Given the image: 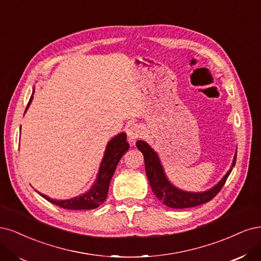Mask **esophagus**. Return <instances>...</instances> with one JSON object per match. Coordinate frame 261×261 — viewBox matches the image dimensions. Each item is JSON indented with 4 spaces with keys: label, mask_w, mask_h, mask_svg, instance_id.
<instances>
[{
    "label": "esophagus",
    "mask_w": 261,
    "mask_h": 261,
    "mask_svg": "<svg viewBox=\"0 0 261 261\" xmlns=\"http://www.w3.org/2000/svg\"><path fill=\"white\" fill-rule=\"evenodd\" d=\"M127 134H128L129 141L134 142V141H137L139 138H141L142 131L138 124H131L127 130Z\"/></svg>",
    "instance_id": "1"
}]
</instances>
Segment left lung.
<instances>
[{
	"label": "left lung",
	"mask_w": 261,
	"mask_h": 261,
	"mask_svg": "<svg viewBox=\"0 0 261 261\" xmlns=\"http://www.w3.org/2000/svg\"><path fill=\"white\" fill-rule=\"evenodd\" d=\"M137 147L139 148V150H141L142 154L144 155L145 171H146L149 186L152 188L154 195L157 197L159 201H162L164 205L170 208L184 209V208L196 207L199 205H203L205 203H208L209 200H212L218 193L221 191L226 179H228V176L232 171V169H230L228 173L223 176V179L218 183L216 187L206 192H201V193L184 192L174 188L172 184L167 180L157 154L154 152V149L147 144V143L143 141H138ZM235 163H237V155L234 157L232 167L235 166Z\"/></svg>",
	"instance_id": "1"
}]
</instances>
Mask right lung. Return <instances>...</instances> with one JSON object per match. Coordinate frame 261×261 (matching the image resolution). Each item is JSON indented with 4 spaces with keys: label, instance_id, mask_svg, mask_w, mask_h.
<instances>
[{
    "label": "right lung",
    "instance_id": "obj_1",
    "mask_svg": "<svg viewBox=\"0 0 261 261\" xmlns=\"http://www.w3.org/2000/svg\"><path fill=\"white\" fill-rule=\"evenodd\" d=\"M32 95L29 99V104L31 103ZM26 108V109H27ZM129 149V143L127 142V136L124 133H120L116 136L114 139L109 141L107 144L105 155L103 157L102 164L99 167V172L97 175V180L93 187L87 192L86 194L81 196L74 197L67 200H55L49 198L46 195L41 194L42 197H44L49 203H52L58 207L64 209L70 210H87V209H94L102 205L108 194L109 183L115 173V170L118 165L119 161L123 154Z\"/></svg>",
    "mask_w": 261,
    "mask_h": 261
}]
</instances>
